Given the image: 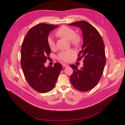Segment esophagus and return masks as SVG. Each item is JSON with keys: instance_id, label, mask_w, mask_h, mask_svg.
<instances>
[{"instance_id": "1", "label": "esophagus", "mask_w": 125, "mask_h": 125, "mask_svg": "<svg viewBox=\"0 0 125 125\" xmlns=\"http://www.w3.org/2000/svg\"><path fill=\"white\" fill-rule=\"evenodd\" d=\"M62 66L63 67H68V65L67 64H65V63H63V64H62Z\"/></svg>"}]
</instances>
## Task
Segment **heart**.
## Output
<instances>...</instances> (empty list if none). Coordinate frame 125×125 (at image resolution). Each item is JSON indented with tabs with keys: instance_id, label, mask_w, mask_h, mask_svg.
I'll return each instance as SVG.
<instances>
[{
	"instance_id": "obj_1",
	"label": "heart",
	"mask_w": 125,
	"mask_h": 125,
	"mask_svg": "<svg viewBox=\"0 0 125 125\" xmlns=\"http://www.w3.org/2000/svg\"><path fill=\"white\" fill-rule=\"evenodd\" d=\"M56 35L57 36L65 38L73 45L77 46L81 42V37L79 35H76V32L73 29L69 27L63 26L56 31ZM48 43L49 46L51 50L55 49L56 48L55 42L52 35L49 36L48 38ZM75 51L73 49H69L61 51L57 55L58 60L63 61L65 62H69L73 59V56L75 55Z\"/></svg>"
}]
</instances>
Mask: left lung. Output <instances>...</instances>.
Masks as SVG:
<instances>
[{"label": "left lung", "mask_w": 125, "mask_h": 125, "mask_svg": "<svg viewBox=\"0 0 125 125\" xmlns=\"http://www.w3.org/2000/svg\"><path fill=\"white\" fill-rule=\"evenodd\" d=\"M69 25L80 28L83 38L77 58L78 61L83 58V67L78 69L76 65H70L73 69L70 82L75 89L89 91L98 83L103 74L106 64L104 41L98 31L86 21H78Z\"/></svg>", "instance_id": "1"}]
</instances>
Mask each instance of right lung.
I'll list each match as a JSON object with an SVG mask.
<instances>
[{
  "mask_svg": "<svg viewBox=\"0 0 125 125\" xmlns=\"http://www.w3.org/2000/svg\"><path fill=\"white\" fill-rule=\"evenodd\" d=\"M58 25L41 23L29 30L21 49V66L29 85L40 93H47L54 88L62 65L56 63L52 67L44 63L51 52L48 43L49 34Z\"/></svg>",
  "mask_w": 125,
  "mask_h": 125,
  "instance_id": "obj_1",
  "label": "right lung"
}]
</instances>
